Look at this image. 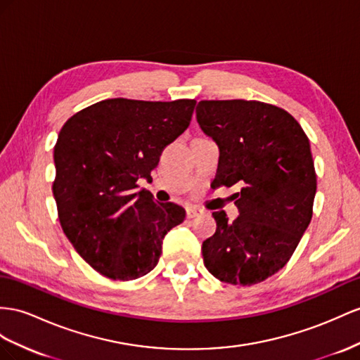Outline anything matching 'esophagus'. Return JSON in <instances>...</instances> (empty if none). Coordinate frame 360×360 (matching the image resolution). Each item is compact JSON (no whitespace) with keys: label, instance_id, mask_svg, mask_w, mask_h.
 I'll list each match as a JSON object with an SVG mask.
<instances>
[{"label":"esophagus","instance_id":"1","mask_svg":"<svg viewBox=\"0 0 360 360\" xmlns=\"http://www.w3.org/2000/svg\"><path fill=\"white\" fill-rule=\"evenodd\" d=\"M202 214H204V211L196 208V207H188V208H187V217H188V219L198 217V216H202Z\"/></svg>","mask_w":360,"mask_h":360}]
</instances>
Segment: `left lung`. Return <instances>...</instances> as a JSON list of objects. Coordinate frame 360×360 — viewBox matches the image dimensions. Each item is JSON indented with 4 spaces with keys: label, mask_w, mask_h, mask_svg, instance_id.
Instances as JSON below:
<instances>
[{
    "label": "left lung",
    "mask_w": 360,
    "mask_h": 360,
    "mask_svg": "<svg viewBox=\"0 0 360 360\" xmlns=\"http://www.w3.org/2000/svg\"><path fill=\"white\" fill-rule=\"evenodd\" d=\"M196 120L219 147L216 187H240L234 222L213 213L217 229L202 243L205 268L228 284L262 283L284 268L311 220L309 138L284 109L255 100H202Z\"/></svg>",
    "instance_id": "left-lung-1"
}]
</instances>
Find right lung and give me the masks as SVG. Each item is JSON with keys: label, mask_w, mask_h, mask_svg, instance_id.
Segmentation results:
<instances>
[{"label": "right lung", "mask_w": 360, "mask_h": 360, "mask_svg": "<svg viewBox=\"0 0 360 360\" xmlns=\"http://www.w3.org/2000/svg\"><path fill=\"white\" fill-rule=\"evenodd\" d=\"M195 100L108 98L72 115L54 146L53 195L63 233L91 268L129 281L158 264L162 240L186 210L153 202L160 155L186 131Z\"/></svg>", "instance_id": "add662e5"}]
</instances>
